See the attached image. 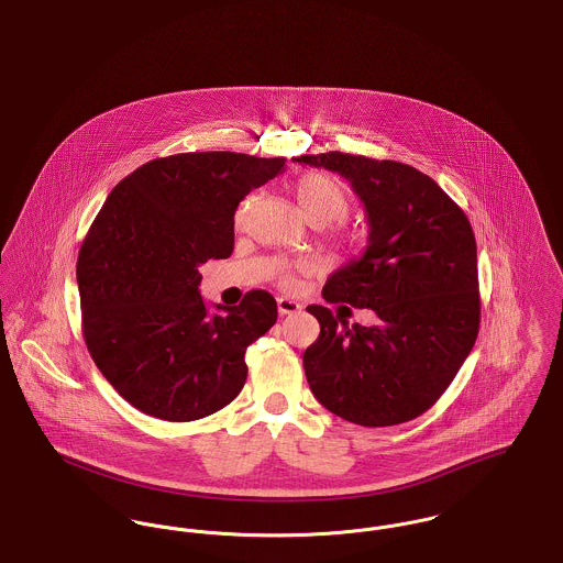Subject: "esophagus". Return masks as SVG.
I'll list each match as a JSON object with an SVG mask.
<instances>
[{
	"label": "esophagus",
	"instance_id": "1",
	"mask_svg": "<svg viewBox=\"0 0 563 563\" xmlns=\"http://www.w3.org/2000/svg\"><path fill=\"white\" fill-rule=\"evenodd\" d=\"M276 303H278V312L280 314H294V312H298L302 308L300 303L296 302V300H289V298H278Z\"/></svg>",
	"mask_w": 563,
	"mask_h": 563
}]
</instances>
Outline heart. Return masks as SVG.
<instances>
[{"label": "heart", "mask_w": 563, "mask_h": 563, "mask_svg": "<svg viewBox=\"0 0 563 563\" xmlns=\"http://www.w3.org/2000/svg\"><path fill=\"white\" fill-rule=\"evenodd\" d=\"M294 195L298 201V208L308 222L312 224H330L334 220H341L349 210V199L343 186L325 174H306L296 181ZM249 203H242L238 220H242L246 214ZM308 272V265H296L287 267L280 274V285L294 287L298 280V274Z\"/></svg>", "instance_id": "obj_1"}]
</instances>
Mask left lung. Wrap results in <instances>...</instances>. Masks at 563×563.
Returning a JSON list of instances; mask_svg holds the SVG:
<instances>
[{
  "instance_id": "1",
  "label": "left lung",
  "mask_w": 563,
  "mask_h": 563,
  "mask_svg": "<svg viewBox=\"0 0 563 563\" xmlns=\"http://www.w3.org/2000/svg\"><path fill=\"white\" fill-rule=\"evenodd\" d=\"M294 161L343 175L362 199L368 246L328 278L323 298L379 317L349 328L330 308L308 306L321 325L303 351L308 386L346 422H409L433 407L476 343L474 229L434 179L409 165L343 152Z\"/></svg>"
}]
</instances>
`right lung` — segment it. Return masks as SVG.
I'll list each match as a JSON object with an SVG mask.
<instances>
[{
  "mask_svg": "<svg viewBox=\"0 0 563 563\" xmlns=\"http://www.w3.org/2000/svg\"><path fill=\"white\" fill-rule=\"evenodd\" d=\"M285 158L188 152L126 175L91 222L77 260L87 351L139 411L192 422L244 388V353L278 317L255 289L217 314L199 294V265L233 253L240 201Z\"/></svg>",
  "mask_w": 563,
  "mask_h": 563,
  "instance_id": "obj_1",
  "label": "right lung"
}]
</instances>
